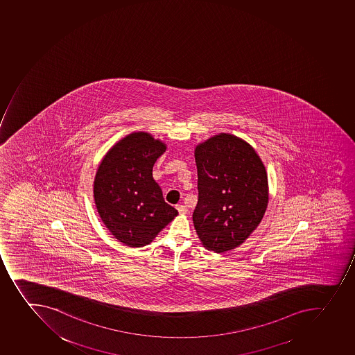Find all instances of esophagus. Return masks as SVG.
<instances>
[{"label":"esophagus","mask_w":355,"mask_h":355,"mask_svg":"<svg viewBox=\"0 0 355 355\" xmlns=\"http://www.w3.org/2000/svg\"><path fill=\"white\" fill-rule=\"evenodd\" d=\"M176 209L179 211V213L181 215L187 214V211H188V209H187V207L184 206V205H178V206H176Z\"/></svg>","instance_id":"34e87169"}]
</instances>
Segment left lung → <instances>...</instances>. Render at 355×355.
Masks as SVG:
<instances>
[{
    "mask_svg": "<svg viewBox=\"0 0 355 355\" xmlns=\"http://www.w3.org/2000/svg\"><path fill=\"white\" fill-rule=\"evenodd\" d=\"M199 199L192 220L202 246L227 252L250 238L266 214V166L247 141L230 133L208 137L195 148Z\"/></svg>",
    "mask_w": 355,
    "mask_h": 355,
    "instance_id": "obj_1",
    "label": "left lung"
}]
</instances>
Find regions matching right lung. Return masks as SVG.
Returning <instances> with one entry per match:
<instances>
[{
    "label": "right lung",
    "instance_id": "right-lung-1",
    "mask_svg": "<svg viewBox=\"0 0 355 355\" xmlns=\"http://www.w3.org/2000/svg\"><path fill=\"white\" fill-rule=\"evenodd\" d=\"M167 146L149 132H132L103 156L93 182L96 211L125 246L140 248L178 216L153 180V167Z\"/></svg>",
    "mask_w": 355,
    "mask_h": 355
}]
</instances>
